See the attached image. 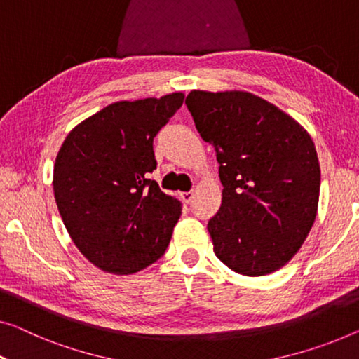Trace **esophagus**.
I'll return each mask as SVG.
<instances>
[{"instance_id": "esophagus-1", "label": "esophagus", "mask_w": 359, "mask_h": 359, "mask_svg": "<svg viewBox=\"0 0 359 359\" xmlns=\"http://www.w3.org/2000/svg\"><path fill=\"white\" fill-rule=\"evenodd\" d=\"M180 198L184 203H190L194 198V191H184V194H180Z\"/></svg>"}]
</instances>
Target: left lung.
<instances>
[{"instance_id": "obj_1", "label": "left lung", "mask_w": 359, "mask_h": 359, "mask_svg": "<svg viewBox=\"0 0 359 359\" xmlns=\"http://www.w3.org/2000/svg\"><path fill=\"white\" fill-rule=\"evenodd\" d=\"M185 104L216 149L222 203L208 222L214 253L229 269L259 277L302 248L318 212L320 169L298 122L248 92L191 90Z\"/></svg>"}]
</instances>
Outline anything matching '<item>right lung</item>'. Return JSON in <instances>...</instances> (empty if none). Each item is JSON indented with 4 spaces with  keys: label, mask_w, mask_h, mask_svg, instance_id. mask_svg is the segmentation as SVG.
Segmentation results:
<instances>
[{
    "label": "right lung",
    "mask_w": 359,
    "mask_h": 359,
    "mask_svg": "<svg viewBox=\"0 0 359 359\" xmlns=\"http://www.w3.org/2000/svg\"><path fill=\"white\" fill-rule=\"evenodd\" d=\"M184 98L117 101L74 127L60 148L57 210L74 245L101 271L133 274L168 248L182 205L148 174L156 169L153 138Z\"/></svg>",
    "instance_id": "obj_1"
}]
</instances>
